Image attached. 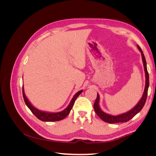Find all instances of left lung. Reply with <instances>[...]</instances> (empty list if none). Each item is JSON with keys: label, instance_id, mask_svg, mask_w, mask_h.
<instances>
[{"label": "left lung", "instance_id": "8db88e82", "mask_svg": "<svg viewBox=\"0 0 156 156\" xmlns=\"http://www.w3.org/2000/svg\"><path fill=\"white\" fill-rule=\"evenodd\" d=\"M139 49L141 52V55H142V58L143 61V64H144V68L145 71V74H146V85L144 91L143 93V95L142 96V98L140 99L139 102L136 104V105L129 111L127 112L124 113V114H122L118 116H112L110 115H108L103 112L101 108L99 106V101H100V97H99V94H97V98L94 102V111H95L96 113L98 115V116L100 118V119L105 122L109 124H115V123H119V122H126L131 120L132 118H133L138 112H139L142 108H143L145 102L146 101V98H147L148 95V89L149 87V75L147 70V67H146V59L144 57V55L143 54V52L142 49H140V47L137 45Z\"/></svg>", "mask_w": 156, "mask_h": 156}]
</instances>
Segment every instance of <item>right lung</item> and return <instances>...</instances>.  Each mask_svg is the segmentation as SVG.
<instances>
[{
	"label": "right lung",
	"mask_w": 156,
	"mask_h": 156,
	"mask_svg": "<svg viewBox=\"0 0 156 156\" xmlns=\"http://www.w3.org/2000/svg\"><path fill=\"white\" fill-rule=\"evenodd\" d=\"M83 90H80L77 93L75 94V95L73 96V99L71 101L68 107L62 111L59 112H55V113H51V112H42L40 110L37 109L35 107H33L31 103L28 100V99L25 96V94L24 92V90H23V98H24V101L26 103L27 106L29 108V109L31 111V112L34 114L37 119L39 120L44 121V122H55V121H59L65 119L70 112L71 109L73 107V105L74 104V102L76 100V98L81 94Z\"/></svg>",
	"instance_id": "add662e5"
}]
</instances>
